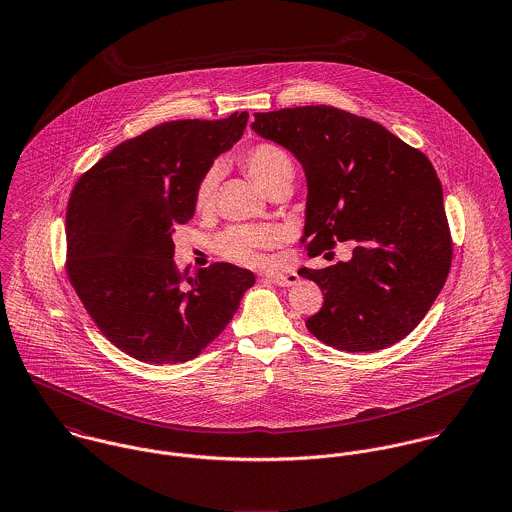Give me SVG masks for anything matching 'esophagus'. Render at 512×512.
<instances>
[{
	"label": "esophagus",
	"mask_w": 512,
	"mask_h": 512,
	"mask_svg": "<svg viewBox=\"0 0 512 512\" xmlns=\"http://www.w3.org/2000/svg\"><path fill=\"white\" fill-rule=\"evenodd\" d=\"M271 283L277 284V286H294V284L298 283L300 279H298V275L296 273H277V275H269L267 277Z\"/></svg>",
	"instance_id": "1"
}]
</instances>
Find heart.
<instances>
[{"label": "heart", "mask_w": 512, "mask_h": 512, "mask_svg": "<svg viewBox=\"0 0 512 512\" xmlns=\"http://www.w3.org/2000/svg\"><path fill=\"white\" fill-rule=\"evenodd\" d=\"M241 165L247 174L257 182V186L265 192H269L273 186L281 182H292L294 163L290 155L283 147L275 143H257L249 147L241 155ZM220 172L216 167L204 172L196 186V208L208 210L212 208L218 192ZM279 241V231L275 228H233L222 237L220 247L224 255L229 259L245 263V265H257L261 261L259 249L273 247Z\"/></svg>", "instance_id": "heart-1"}]
</instances>
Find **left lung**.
<instances>
[{"instance_id": "1", "label": "left lung", "mask_w": 512, "mask_h": 512, "mask_svg": "<svg viewBox=\"0 0 512 512\" xmlns=\"http://www.w3.org/2000/svg\"><path fill=\"white\" fill-rule=\"evenodd\" d=\"M251 129L304 169L308 255L355 243L349 261L298 271L324 292L306 320L310 334L351 353L408 336L452 265L444 192L428 157L381 123L332 106L255 114Z\"/></svg>"}]
</instances>
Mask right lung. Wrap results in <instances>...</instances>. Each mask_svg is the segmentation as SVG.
Returning a JSON list of instances; mask_svg holds the SVG:
<instances>
[{"label": "right lung", "instance_id": "1", "mask_svg": "<svg viewBox=\"0 0 512 512\" xmlns=\"http://www.w3.org/2000/svg\"><path fill=\"white\" fill-rule=\"evenodd\" d=\"M249 114L161 123L82 174L66 210L68 279L102 334L145 363H182L216 340L255 275L231 263L180 273L172 233Z\"/></svg>", "mask_w": 512, "mask_h": 512}]
</instances>
